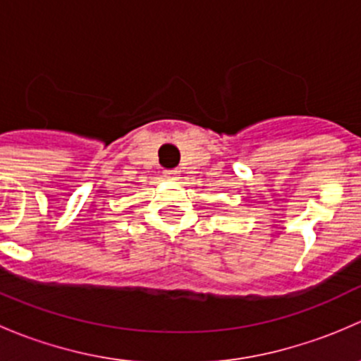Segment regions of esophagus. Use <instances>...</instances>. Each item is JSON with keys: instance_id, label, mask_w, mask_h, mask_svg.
I'll use <instances>...</instances> for the list:
<instances>
[{"instance_id": "obj_1", "label": "esophagus", "mask_w": 361, "mask_h": 361, "mask_svg": "<svg viewBox=\"0 0 361 361\" xmlns=\"http://www.w3.org/2000/svg\"><path fill=\"white\" fill-rule=\"evenodd\" d=\"M178 176H180V171H178V169L164 171V178H167V180H176Z\"/></svg>"}]
</instances>
